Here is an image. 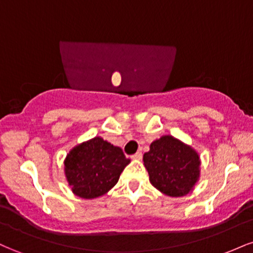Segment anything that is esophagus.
<instances>
[{"mask_svg":"<svg viewBox=\"0 0 253 253\" xmlns=\"http://www.w3.org/2000/svg\"><path fill=\"white\" fill-rule=\"evenodd\" d=\"M130 158H132L133 161H140V159L143 158V153H141V152H136L132 157H130Z\"/></svg>","mask_w":253,"mask_h":253,"instance_id":"obj_1","label":"esophagus"}]
</instances>
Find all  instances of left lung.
Instances as JSON below:
<instances>
[{"label":"left lung","instance_id":"1","mask_svg":"<svg viewBox=\"0 0 253 253\" xmlns=\"http://www.w3.org/2000/svg\"><path fill=\"white\" fill-rule=\"evenodd\" d=\"M143 161L151 184L168 196L187 195L199 181V153L172 135H163L152 141Z\"/></svg>","mask_w":253,"mask_h":253}]
</instances>
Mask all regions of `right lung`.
Here are the masks:
<instances>
[{"label":"right lung","mask_w":253,"mask_h":253,"mask_svg":"<svg viewBox=\"0 0 253 253\" xmlns=\"http://www.w3.org/2000/svg\"><path fill=\"white\" fill-rule=\"evenodd\" d=\"M129 162L120 147L95 136L71 149L64 172L75 195L91 200L108 193Z\"/></svg>","instance_id":"add662e5"}]
</instances>
